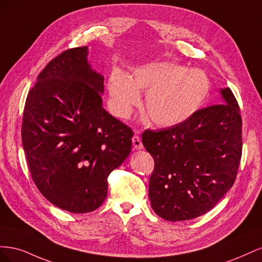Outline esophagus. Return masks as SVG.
I'll list each match as a JSON object with an SVG mask.
<instances>
[{"label": "esophagus", "instance_id": "1", "mask_svg": "<svg viewBox=\"0 0 262 262\" xmlns=\"http://www.w3.org/2000/svg\"><path fill=\"white\" fill-rule=\"evenodd\" d=\"M132 145L136 149H142L143 148V144H142L141 139L138 136H134L132 138Z\"/></svg>", "mask_w": 262, "mask_h": 262}]
</instances>
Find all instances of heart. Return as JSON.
Masks as SVG:
<instances>
[{"label":"heart","instance_id":"1","mask_svg":"<svg viewBox=\"0 0 262 262\" xmlns=\"http://www.w3.org/2000/svg\"><path fill=\"white\" fill-rule=\"evenodd\" d=\"M209 77L201 70H189L175 63H149L134 70L131 78L114 72L108 91L115 113L126 118L140 104L139 92H145V112L153 124L171 128L189 120L210 93Z\"/></svg>","mask_w":262,"mask_h":262}]
</instances>
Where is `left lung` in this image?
I'll use <instances>...</instances> for the list:
<instances>
[{
    "label": "left lung",
    "instance_id": "obj_1",
    "mask_svg": "<svg viewBox=\"0 0 262 262\" xmlns=\"http://www.w3.org/2000/svg\"><path fill=\"white\" fill-rule=\"evenodd\" d=\"M220 93L221 104L198 110L179 125L142 134L155 162L150 207L166 221L203 215L234 185L243 147L241 110L228 87Z\"/></svg>",
    "mask_w": 262,
    "mask_h": 262
}]
</instances>
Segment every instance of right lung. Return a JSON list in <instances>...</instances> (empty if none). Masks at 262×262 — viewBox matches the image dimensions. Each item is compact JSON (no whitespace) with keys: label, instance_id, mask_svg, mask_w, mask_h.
Listing matches in <instances>:
<instances>
[{"label":"right lung","instance_id":"add662e5","mask_svg":"<svg viewBox=\"0 0 262 262\" xmlns=\"http://www.w3.org/2000/svg\"><path fill=\"white\" fill-rule=\"evenodd\" d=\"M89 47L59 54L28 93L21 142L31 177L55 207L72 213L99 208L108 176L129 156L132 130L102 107L104 76Z\"/></svg>","mask_w":262,"mask_h":262}]
</instances>
